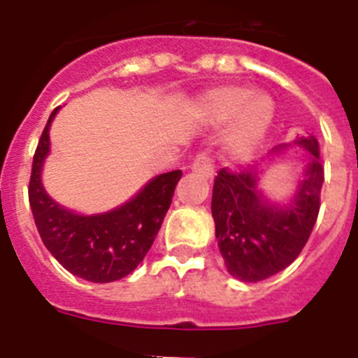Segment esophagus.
I'll list each match as a JSON object with an SVG mask.
<instances>
[{
	"label": "esophagus",
	"mask_w": 358,
	"mask_h": 358,
	"mask_svg": "<svg viewBox=\"0 0 358 358\" xmlns=\"http://www.w3.org/2000/svg\"><path fill=\"white\" fill-rule=\"evenodd\" d=\"M192 170L204 177H213V159H211L210 154L208 152H199L194 163H192Z\"/></svg>",
	"instance_id": "obj_1"
}]
</instances>
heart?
<instances>
[{"instance_id": "1", "label": "heart", "mask_w": 358, "mask_h": 358, "mask_svg": "<svg viewBox=\"0 0 358 358\" xmlns=\"http://www.w3.org/2000/svg\"><path fill=\"white\" fill-rule=\"evenodd\" d=\"M201 109L211 123H222L236 116L229 141L240 152H249L260 143L274 115L273 102L265 94H251V91L240 85H222L213 90L204 96Z\"/></svg>"}]
</instances>
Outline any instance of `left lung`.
Returning a JSON list of instances; mask_svg holds the SVG:
<instances>
[{
  "label": "left lung",
  "instance_id": "obj_1",
  "mask_svg": "<svg viewBox=\"0 0 358 358\" xmlns=\"http://www.w3.org/2000/svg\"><path fill=\"white\" fill-rule=\"evenodd\" d=\"M312 157L296 199L287 208L264 201L252 170H218L213 182L211 213L215 235L227 273L240 281L267 280L289 267L310 238L321 208L324 181L314 136L297 141Z\"/></svg>",
  "mask_w": 358,
  "mask_h": 358
}]
</instances>
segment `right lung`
<instances>
[{
	"instance_id": "add662e5",
	"label": "right lung",
	"mask_w": 358,
	"mask_h": 358,
	"mask_svg": "<svg viewBox=\"0 0 358 358\" xmlns=\"http://www.w3.org/2000/svg\"><path fill=\"white\" fill-rule=\"evenodd\" d=\"M57 110L59 107L50 115L31 163L28 201L37 231L55 260L75 276L93 283L122 280L152 248L182 172L161 173L132 201L109 213H71L53 202L41 185V169L50 150V123Z\"/></svg>"
}]
</instances>
